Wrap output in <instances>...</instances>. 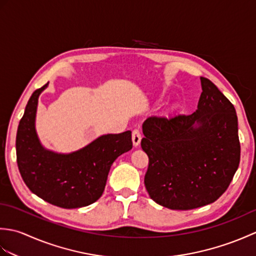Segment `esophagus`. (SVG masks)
<instances>
[{"label":"esophagus","instance_id":"esophagus-1","mask_svg":"<svg viewBox=\"0 0 256 256\" xmlns=\"http://www.w3.org/2000/svg\"><path fill=\"white\" fill-rule=\"evenodd\" d=\"M140 140H142V135H140V130L135 128L134 131L132 132V140H133V145L135 146V148L140 145Z\"/></svg>","mask_w":256,"mask_h":256}]
</instances>
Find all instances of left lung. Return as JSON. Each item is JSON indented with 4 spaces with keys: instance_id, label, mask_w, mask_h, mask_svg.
<instances>
[{
    "instance_id": "left-lung-1",
    "label": "left lung",
    "mask_w": 256,
    "mask_h": 256,
    "mask_svg": "<svg viewBox=\"0 0 256 256\" xmlns=\"http://www.w3.org/2000/svg\"><path fill=\"white\" fill-rule=\"evenodd\" d=\"M200 80L202 92L192 114L150 116L143 123L140 146L148 156L145 187L168 209L214 202L240 164L236 108L209 79Z\"/></svg>"
}]
</instances>
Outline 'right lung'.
Segmentation results:
<instances>
[{
	"label": "right lung",
	"instance_id": "right-lung-1",
	"mask_svg": "<svg viewBox=\"0 0 256 256\" xmlns=\"http://www.w3.org/2000/svg\"><path fill=\"white\" fill-rule=\"evenodd\" d=\"M48 84L32 92L16 134V158L32 194L64 209L96 202L104 190L108 174L120 155L132 148V134H106L70 154L42 148L35 130L38 96Z\"/></svg>",
	"mask_w": 256,
	"mask_h": 256
}]
</instances>
